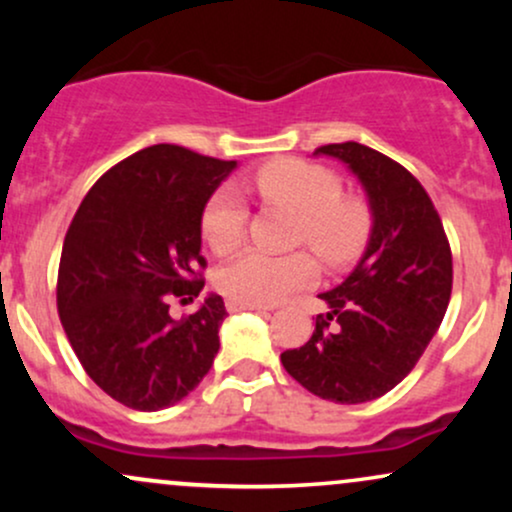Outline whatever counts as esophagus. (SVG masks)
I'll list each match as a JSON object with an SVG mask.
<instances>
[{
	"label": "esophagus",
	"instance_id": "1",
	"mask_svg": "<svg viewBox=\"0 0 512 512\" xmlns=\"http://www.w3.org/2000/svg\"><path fill=\"white\" fill-rule=\"evenodd\" d=\"M226 308H228V313H240V310H257V313H260V310H267V308H264V305H252V303H240V301H233V298H228V303H226Z\"/></svg>",
	"mask_w": 512,
	"mask_h": 512
}]
</instances>
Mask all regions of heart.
<instances>
[{"instance_id": "1", "label": "heart", "mask_w": 512, "mask_h": 512, "mask_svg": "<svg viewBox=\"0 0 512 512\" xmlns=\"http://www.w3.org/2000/svg\"><path fill=\"white\" fill-rule=\"evenodd\" d=\"M252 187L264 202L298 216L296 243H305L330 264L349 262L370 236V209L361 197L342 192V180L330 168L301 158H279L252 175ZM248 207L238 192L219 190L202 214V236L216 255H231L243 243ZM315 267L305 252L267 255L245 252L219 272L223 296L240 303L272 305L313 279Z\"/></svg>"}]
</instances>
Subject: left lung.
<instances>
[{
  "mask_svg": "<svg viewBox=\"0 0 512 512\" xmlns=\"http://www.w3.org/2000/svg\"><path fill=\"white\" fill-rule=\"evenodd\" d=\"M315 154L337 158L356 175L373 226L354 272L320 293L330 310L317 315L313 337L284 351L281 363L313 395L361 404L402 383L443 322L450 243L431 197L397 161L358 142L327 144Z\"/></svg>",
  "mask_w": 512,
  "mask_h": 512,
  "instance_id": "8db88e82",
  "label": "left lung"
}]
</instances>
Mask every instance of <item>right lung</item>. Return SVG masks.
<instances>
[{
  "mask_svg": "<svg viewBox=\"0 0 512 512\" xmlns=\"http://www.w3.org/2000/svg\"><path fill=\"white\" fill-rule=\"evenodd\" d=\"M236 166L149 146L110 168L69 223L57 274L62 327L88 378L129 409L178 404L219 354L221 296L209 293L180 320L168 310L204 289L202 214Z\"/></svg>",
  "mask_w": 512,
  "mask_h": 512,
  "instance_id": "right-lung-1",
  "label": "right lung"
}]
</instances>
